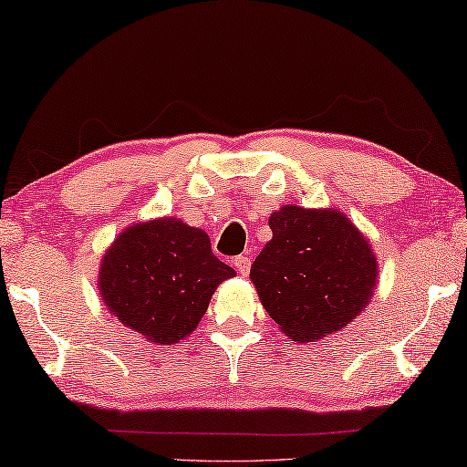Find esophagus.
Masks as SVG:
<instances>
[{"instance_id": "obj_1", "label": "esophagus", "mask_w": 467, "mask_h": 467, "mask_svg": "<svg viewBox=\"0 0 467 467\" xmlns=\"http://www.w3.org/2000/svg\"><path fill=\"white\" fill-rule=\"evenodd\" d=\"M250 258L248 256H235L234 258V266L235 271H238L240 275H248L250 273Z\"/></svg>"}]
</instances>
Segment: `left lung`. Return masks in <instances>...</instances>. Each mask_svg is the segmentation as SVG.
<instances>
[{
	"mask_svg": "<svg viewBox=\"0 0 467 467\" xmlns=\"http://www.w3.org/2000/svg\"><path fill=\"white\" fill-rule=\"evenodd\" d=\"M269 227L273 238L252 263L250 281L289 339H323L370 304L379 261L346 213L284 204Z\"/></svg>",
	"mask_w": 467,
	"mask_h": 467,
	"instance_id": "8db88e82",
	"label": "left lung"
}]
</instances>
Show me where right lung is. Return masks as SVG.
I'll list each match as a JSON object with an SVG mask.
<instances>
[{"mask_svg": "<svg viewBox=\"0 0 467 467\" xmlns=\"http://www.w3.org/2000/svg\"><path fill=\"white\" fill-rule=\"evenodd\" d=\"M235 271L213 254L206 232L178 217L134 223L105 250L99 296L111 317L157 346L196 331L217 285Z\"/></svg>", "mask_w": 467, "mask_h": 467, "instance_id": "1", "label": "right lung"}]
</instances>
